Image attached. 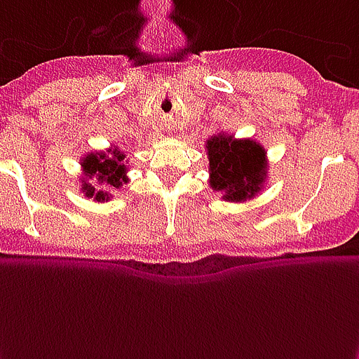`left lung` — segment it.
<instances>
[{
  "label": "left lung",
  "instance_id": "left-lung-1",
  "mask_svg": "<svg viewBox=\"0 0 359 359\" xmlns=\"http://www.w3.org/2000/svg\"><path fill=\"white\" fill-rule=\"evenodd\" d=\"M209 183L212 191L224 192L226 201L251 200L266 182V150L253 139H235L218 133L207 141Z\"/></svg>",
  "mask_w": 359,
  "mask_h": 359
}]
</instances>
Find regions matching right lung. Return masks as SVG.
<instances>
[{
    "label": "right lung",
    "instance_id": "obj_1",
    "mask_svg": "<svg viewBox=\"0 0 359 359\" xmlns=\"http://www.w3.org/2000/svg\"><path fill=\"white\" fill-rule=\"evenodd\" d=\"M124 158H126V154L121 152L117 147L114 150L109 148L108 152H91L86 158H82L80 165H82L86 176L82 180V192L86 196L95 198L97 201L109 200V194L106 191H95V187L88 182L91 177H97L99 185L104 183V185L114 187V189H119L123 183H128V177H126L128 168L124 165Z\"/></svg>",
    "mask_w": 359,
    "mask_h": 359
}]
</instances>
